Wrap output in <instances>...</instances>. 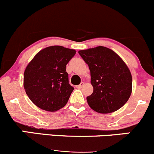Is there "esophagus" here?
Listing matches in <instances>:
<instances>
[{"mask_svg":"<svg viewBox=\"0 0 154 154\" xmlns=\"http://www.w3.org/2000/svg\"><path fill=\"white\" fill-rule=\"evenodd\" d=\"M84 85H85V83H84V82H82V83H81L80 85H78V86L76 87V88H79V89H81V88H83Z\"/></svg>","mask_w":154,"mask_h":154,"instance_id":"1","label":"esophagus"}]
</instances>
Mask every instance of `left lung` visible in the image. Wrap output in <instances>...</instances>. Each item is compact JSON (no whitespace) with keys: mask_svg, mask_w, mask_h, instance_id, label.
Returning <instances> with one entry per match:
<instances>
[{"mask_svg":"<svg viewBox=\"0 0 154 154\" xmlns=\"http://www.w3.org/2000/svg\"><path fill=\"white\" fill-rule=\"evenodd\" d=\"M88 64L93 92L87 97L90 108L99 113H110L125 105L132 93V75L121 57L107 47L79 51Z\"/></svg>","mask_w":154,"mask_h":154,"instance_id":"1","label":"left lung"}]
</instances>
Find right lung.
<instances>
[{"label":"right lung","mask_w":154,"mask_h":154,"mask_svg":"<svg viewBox=\"0 0 154 154\" xmlns=\"http://www.w3.org/2000/svg\"><path fill=\"white\" fill-rule=\"evenodd\" d=\"M75 53L62 46H50L29 61L23 73V88L35 105L48 112L66 105L74 89L69 84L66 65Z\"/></svg>","instance_id":"add662e5"}]
</instances>
